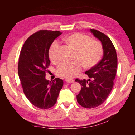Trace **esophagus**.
Listing matches in <instances>:
<instances>
[{
    "mask_svg": "<svg viewBox=\"0 0 135 135\" xmlns=\"http://www.w3.org/2000/svg\"><path fill=\"white\" fill-rule=\"evenodd\" d=\"M65 81H66V82L68 83H73L74 81V80L72 79H69V78H67L65 79Z\"/></svg>",
    "mask_w": 135,
    "mask_h": 135,
    "instance_id": "esophagus-1",
    "label": "esophagus"
}]
</instances>
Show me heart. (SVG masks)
<instances>
[{
    "label": "heart",
    "instance_id": "b5f03b06",
    "mask_svg": "<svg viewBox=\"0 0 135 135\" xmlns=\"http://www.w3.org/2000/svg\"><path fill=\"white\" fill-rule=\"evenodd\" d=\"M75 53L73 60L70 62H63L59 65L56 69L57 75L71 78L76 76L83 70L84 66L90 68L95 66L100 60L103 54V47L98 40H92L90 36L76 32L64 38ZM49 57L53 63L59 62L60 56V43L55 40L48 51Z\"/></svg>",
    "mask_w": 135,
    "mask_h": 135
}]
</instances>
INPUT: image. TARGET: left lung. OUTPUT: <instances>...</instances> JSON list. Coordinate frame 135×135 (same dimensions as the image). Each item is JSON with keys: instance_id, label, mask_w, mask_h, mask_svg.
Instances as JSON below:
<instances>
[{"instance_id": "obj_1", "label": "left lung", "mask_w": 135, "mask_h": 135, "mask_svg": "<svg viewBox=\"0 0 135 135\" xmlns=\"http://www.w3.org/2000/svg\"><path fill=\"white\" fill-rule=\"evenodd\" d=\"M91 31L101 42L104 56L99 63L85 72L89 78L88 80L75 79L81 85L76 95L78 103L87 109L99 107L107 100L113 87L117 68V52L111 40L99 30L93 28Z\"/></svg>"}]
</instances>
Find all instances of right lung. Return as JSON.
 <instances>
[{
  "mask_svg": "<svg viewBox=\"0 0 135 135\" xmlns=\"http://www.w3.org/2000/svg\"><path fill=\"white\" fill-rule=\"evenodd\" d=\"M61 34L59 31L39 30L27 39L20 52L18 73L23 91L32 105L41 109L54 107L64 84L59 78L51 81L45 78L51 64L49 49Z\"/></svg>",
  "mask_w": 135,
  "mask_h": 135,
  "instance_id": "obj_1",
  "label": "right lung"
}]
</instances>
